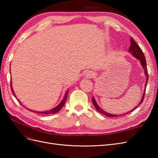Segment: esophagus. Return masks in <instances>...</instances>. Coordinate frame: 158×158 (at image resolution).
<instances>
[{
    "mask_svg": "<svg viewBox=\"0 0 158 158\" xmlns=\"http://www.w3.org/2000/svg\"><path fill=\"white\" fill-rule=\"evenodd\" d=\"M93 76H94V73L92 71H88L85 74V76L87 78H92Z\"/></svg>",
    "mask_w": 158,
    "mask_h": 158,
    "instance_id": "obj_1",
    "label": "esophagus"
}]
</instances>
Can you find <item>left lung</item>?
Here are the masks:
<instances>
[{"label": "left lung", "mask_w": 158, "mask_h": 158, "mask_svg": "<svg viewBox=\"0 0 158 158\" xmlns=\"http://www.w3.org/2000/svg\"><path fill=\"white\" fill-rule=\"evenodd\" d=\"M128 52H131V55L133 56H135L136 59H137L138 60H140V64H141V65L142 66V68H143V69H144V74H145V76H146V84H145V86H144V94H143L142 99L140 100V103L138 104L137 106H136L133 109H132L131 111H129L127 113L121 114H110L109 113H107L106 111H105L104 110H103L101 107H100L98 106L96 101H95L94 97H93L92 100V103L94 104L95 108L96 109V110H97L98 112H99L100 113H102V114H104V115H106V116L110 117H115L123 116V115L124 116V115H125V114H128L129 113L132 112V111H134V110H135L138 106H140V105L142 103L143 99H144V94H145V92H146V84H147V82H148V70H147V66H146V59H145V56L144 55V53H143L142 49H140V47L137 45L135 41V40H134L132 37L131 38V46H130V47H129Z\"/></svg>", "instance_id": "8db88e82"}]
</instances>
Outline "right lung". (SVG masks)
Returning <instances> with one entry per match:
<instances>
[{"instance_id": "right-lung-1", "label": "right lung", "mask_w": 158, "mask_h": 158, "mask_svg": "<svg viewBox=\"0 0 158 158\" xmlns=\"http://www.w3.org/2000/svg\"><path fill=\"white\" fill-rule=\"evenodd\" d=\"M10 86H11V90H12V94H14V96H16V95L14 94V90L12 89V81H10ZM68 93H69V90H67V92H66V93L65 94L64 96L63 99V100H62L61 102L58 105V106H56L55 107H54L53 109H52L51 110H49V111H32L33 112H35V113H41V114H54V113H56L57 112H59L60 110L62 109V107H63V106L64 105L65 102H66V98H67V95H68ZM18 101L20 102V101L18 99ZM20 103H21L20 102ZM29 110V109H28ZM30 111H31V110H30Z\"/></svg>"}]
</instances>
